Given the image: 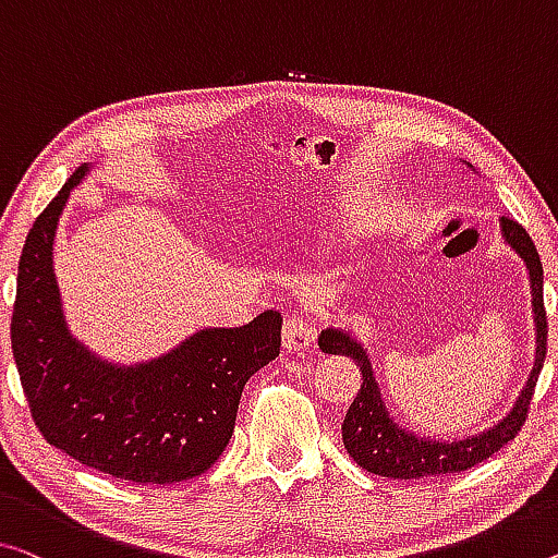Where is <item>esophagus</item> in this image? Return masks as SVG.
<instances>
[{
  "instance_id": "34e87169",
  "label": "esophagus",
  "mask_w": 558,
  "mask_h": 558,
  "mask_svg": "<svg viewBox=\"0 0 558 558\" xmlns=\"http://www.w3.org/2000/svg\"><path fill=\"white\" fill-rule=\"evenodd\" d=\"M281 339H284V349L304 351L316 341V329L304 319V316L291 314L284 319V327H281Z\"/></svg>"
}]
</instances>
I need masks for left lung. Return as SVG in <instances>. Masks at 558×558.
<instances>
[{"mask_svg":"<svg viewBox=\"0 0 558 558\" xmlns=\"http://www.w3.org/2000/svg\"><path fill=\"white\" fill-rule=\"evenodd\" d=\"M501 234L511 250L524 259L531 277V296H534L536 322V364L517 404H513V409L499 424L488 428V432L469 436V439L461 441H436L401 428L389 416L387 407H384L379 384L374 379L364 347L341 329L322 331V351L351 359L359 366V372H362V389H359L354 404L349 407L344 426H341V436H344L349 457L362 469L387 478H401V482L461 474V471L482 464L492 453L501 451L511 439H517L521 426L526 424L531 399H534L538 374H542L546 359L548 341V319L544 308V267L534 242H531L526 229L519 221L501 217Z\"/></svg>","mask_w":558,"mask_h":558,"instance_id":"1","label":"left lung"}]
</instances>
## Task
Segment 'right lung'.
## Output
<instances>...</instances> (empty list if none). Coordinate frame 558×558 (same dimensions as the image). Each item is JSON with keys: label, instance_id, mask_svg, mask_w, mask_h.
I'll return each mask as SVG.
<instances>
[{"label": "right lung", "instance_id": "right-lung-1", "mask_svg": "<svg viewBox=\"0 0 558 558\" xmlns=\"http://www.w3.org/2000/svg\"><path fill=\"white\" fill-rule=\"evenodd\" d=\"M82 165L34 221L20 256L12 351L24 397L51 447L132 484H174L207 471L234 434L244 384L279 356L281 314L204 329L140 366L101 362L72 339L51 267L57 221Z\"/></svg>", "mask_w": 558, "mask_h": 558}]
</instances>
